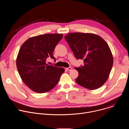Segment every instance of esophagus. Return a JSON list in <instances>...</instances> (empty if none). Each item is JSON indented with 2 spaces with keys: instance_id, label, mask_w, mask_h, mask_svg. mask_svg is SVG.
<instances>
[{
  "instance_id": "obj_1",
  "label": "esophagus",
  "mask_w": 129,
  "mask_h": 129,
  "mask_svg": "<svg viewBox=\"0 0 129 129\" xmlns=\"http://www.w3.org/2000/svg\"><path fill=\"white\" fill-rule=\"evenodd\" d=\"M66 69L67 70L70 71V70H72V67H68V68H66Z\"/></svg>"
}]
</instances>
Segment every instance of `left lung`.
<instances>
[{
	"label": "left lung",
	"mask_w": 129,
	"mask_h": 129,
	"mask_svg": "<svg viewBox=\"0 0 129 129\" xmlns=\"http://www.w3.org/2000/svg\"><path fill=\"white\" fill-rule=\"evenodd\" d=\"M65 39L75 57L84 61V66L75 68L79 72L76 82L90 90L103 86L113 64L112 53L106 42L100 36L91 33H71Z\"/></svg>",
	"instance_id": "8db88e82"
}]
</instances>
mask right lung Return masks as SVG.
Returning <instances> with one entry per match:
<instances>
[{
    "label": "right lung",
    "instance_id": "obj_1",
    "mask_svg": "<svg viewBox=\"0 0 129 129\" xmlns=\"http://www.w3.org/2000/svg\"><path fill=\"white\" fill-rule=\"evenodd\" d=\"M62 34H46L29 38L21 45L16 59L19 74L25 85L37 93H43L58 84L65 69L46 64L62 39Z\"/></svg>",
    "mask_w": 129,
    "mask_h": 129
}]
</instances>
